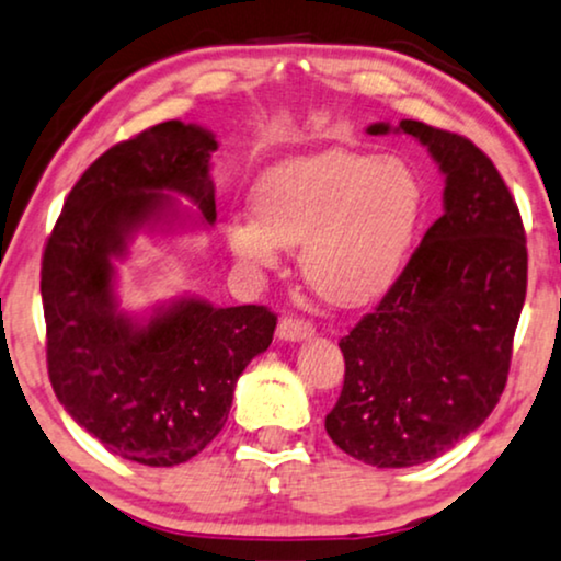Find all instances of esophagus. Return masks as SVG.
I'll return each mask as SVG.
<instances>
[{"label":"esophagus","mask_w":561,"mask_h":561,"mask_svg":"<svg viewBox=\"0 0 561 561\" xmlns=\"http://www.w3.org/2000/svg\"><path fill=\"white\" fill-rule=\"evenodd\" d=\"M314 335L312 322L299 320V317H283L278 324V337L280 341L296 343V341H307V337Z\"/></svg>","instance_id":"1"}]
</instances>
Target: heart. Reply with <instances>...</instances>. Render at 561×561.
I'll return each instance as SVG.
<instances>
[{"mask_svg": "<svg viewBox=\"0 0 561 561\" xmlns=\"http://www.w3.org/2000/svg\"><path fill=\"white\" fill-rule=\"evenodd\" d=\"M251 216L226 226L228 252L252 270L299 247L304 280L337 307H362L396 283L416 239L424 192L400 158L322 150L280 161L249 195Z\"/></svg>", "mask_w": 561, "mask_h": 561, "instance_id": "b5f03b06", "label": "heart"}]
</instances>
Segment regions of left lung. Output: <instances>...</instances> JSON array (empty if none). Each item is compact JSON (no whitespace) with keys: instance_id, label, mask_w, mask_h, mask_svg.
Returning a JSON list of instances; mask_svg holds the SVG:
<instances>
[{"instance_id":"8db88e82","label":"left lung","mask_w":561,"mask_h":561,"mask_svg":"<svg viewBox=\"0 0 561 561\" xmlns=\"http://www.w3.org/2000/svg\"><path fill=\"white\" fill-rule=\"evenodd\" d=\"M445 174V213L371 314L341 337L345 379L330 439L377 468H411L476 432L507 385L528 286L525 228L507 184L466 137L403 119Z\"/></svg>"}]
</instances>
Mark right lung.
Listing matches in <instances>:
<instances>
[{
  "label": "right lung",
  "mask_w": 561,
  "mask_h": 561,
  "mask_svg": "<svg viewBox=\"0 0 561 561\" xmlns=\"http://www.w3.org/2000/svg\"><path fill=\"white\" fill-rule=\"evenodd\" d=\"M216 135L179 119L108 148L69 192L41 262L54 392L75 424L142 466H179L218 437L241 371L278 320L257 304L197 296L148 317L119 309L114 262L142 228L216 224ZM174 194L198 205L197 221Z\"/></svg>",
  "instance_id": "1"
}]
</instances>
